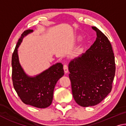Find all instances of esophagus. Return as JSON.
Returning <instances> with one entry per match:
<instances>
[{"label":"esophagus","mask_w":126,"mask_h":126,"mask_svg":"<svg viewBox=\"0 0 126 126\" xmlns=\"http://www.w3.org/2000/svg\"><path fill=\"white\" fill-rule=\"evenodd\" d=\"M63 69H64V72L65 73H68V66L66 65V64H64L63 65Z\"/></svg>","instance_id":"1"}]
</instances>
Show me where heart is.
I'll return each mask as SVG.
<instances>
[{"label": "heart", "instance_id": "obj_1", "mask_svg": "<svg viewBox=\"0 0 126 126\" xmlns=\"http://www.w3.org/2000/svg\"><path fill=\"white\" fill-rule=\"evenodd\" d=\"M81 39H82V37L80 35H77L76 36V37L75 38V39H74V40H75V42H80ZM86 45H84V44H83V45L81 46L78 49V52L79 53H83L84 52L85 49H86Z\"/></svg>", "mask_w": 126, "mask_h": 126}]
</instances>
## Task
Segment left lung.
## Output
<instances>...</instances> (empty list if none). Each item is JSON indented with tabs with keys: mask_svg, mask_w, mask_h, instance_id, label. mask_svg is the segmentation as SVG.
Instances as JSON below:
<instances>
[{
	"mask_svg": "<svg viewBox=\"0 0 126 126\" xmlns=\"http://www.w3.org/2000/svg\"><path fill=\"white\" fill-rule=\"evenodd\" d=\"M95 41L83 54L69 63V77L76 103L87 107L97 105L112 90L116 65L108 38L95 27Z\"/></svg>",
	"mask_w": 126,
	"mask_h": 126,
	"instance_id": "8db88e82",
	"label": "left lung"
}]
</instances>
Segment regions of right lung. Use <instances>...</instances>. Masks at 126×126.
<instances>
[{"mask_svg": "<svg viewBox=\"0 0 126 126\" xmlns=\"http://www.w3.org/2000/svg\"><path fill=\"white\" fill-rule=\"evenodd\" d=\"M28 29L22 33L12 55V80L14 88L23 103L39 108L52 103L57 81L64 75L63 64L58 63L34 77L28 76L20 65L18 48L25 36L33 32Z\"/></svg>", "mask_w": 126, "mask_h": 126, "instance_id": "1", "label": "right lung"}]
</instances>
